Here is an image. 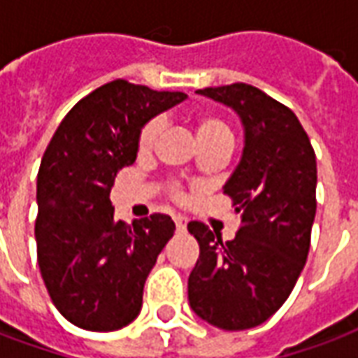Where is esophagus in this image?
<instances>
[{
  "label": "esophagus",
  "instance_id": "obj_1",
  "mask_svg": "<svg viewBox=\"0 0 358 358\" xmlns=\"http://www.w3.org/2000/svg\"><path fill=\"white\" fill-rule=\"evenodd\" d=\"M174 224H176V230H178V232H184L187 226V218L176 215V217H174Z\"/></svg>",
  "mask_w": 358,
  "mask_h": 358
}]
</instances>
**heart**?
<instances>
[{
  "mask_svg": "<svg viewBox=\"0 0 358 358\" xmlns=\"http://www.w3.org/2000/svg\"><path fill=\"white\" fill-rule=\"evenodd\" d=\"M163 130V120L159 117L149 118L145 124L141 126L140 134H138V151L140 153H148L155 145L157 136ZM195 132H197V140L199 143H210V141H232V130L226 124L224 120L213 113H203L195 118ZM166 192L174 201H184V192L180 187L178 182H166Z\"/></svg>",
  "mask_w": 358,
  "mask_h": 358,
  "instance_id": "heart-1",
  "label": "heart"
}]
</instances>
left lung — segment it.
Instances as JSON below:
<instances>
[{
	"mask_svg": "<svg viewBox=\"0 0 358 358\" xmlns=\"http://www.w3.org/2000/svg\"><path fill=\"white\" fill-rule=\"evenodd\" d=\"M199 94L232 107L245 128L243 155L224 186L241 224L230 241L203 222L187 224L199 243L187 297L213 326L248 330L284 305L305 266L316 215V155L295 113L263 90L236 82Z\"/></svg>",
	"mask_w": 358,
	"mask_h": 358,
	"instance_id": "8db88e82",
	"label": "left lung"
}]
</instances>
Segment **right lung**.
<instances>
[{"label":"right lung","instance_id":"obj_1","mask_svg":"<svg viewBox=\"0 0 358 358\" xmlns=\"http://www.w3.org/2000/svg\"><path fill=\"white\" fill-rule=\"evenodd\" d=\"M184 99L182 92L107 82L66 113L43 153L38 264L53 305L78 328L113 331L140 315L145 280L176 226L159 213L117 222L110 187L136 161L141 126Z\"/></svg>","mask_w":358,"mask_h":358}]
</instances>
